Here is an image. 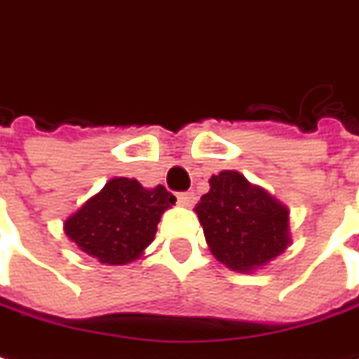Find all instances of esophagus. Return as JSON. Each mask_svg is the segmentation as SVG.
<instances>
[{"label": "esophagus", "mask_w": 359, "mask_h": 359, "mask_svg": "<svg viewBox=\"0 0 359 359\" xmlns=\"http://www.w3.org/2000/svg\"><path fill=\"white\" fill-rule=\"evenodd\" d=\"M177 198H179V204L182 205H192L196 202V194H194L192 190H188V192H179Z\"/></svg>", "instance_id": "1"}]
</instances>
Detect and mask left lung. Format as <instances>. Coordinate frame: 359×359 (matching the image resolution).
<instances>
[{"instance_id":"obj_1","label":"left lung","mask_w":359,"mask_h":359,"mask_svg":"<svg viewBox=\"0 0 359 359\" xmlns=\"http://www.w3.org/2000/svg\"><path fill=\"white\" fill-rule=\"evenodd\" d=\"M196 214L212 255L231 270L264 266L290 245L287 210L237 171L210 179Z\"/></svg>"}]
</instances>
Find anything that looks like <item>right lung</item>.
Returning <instances> with one entry per match:
<instances>
[{
  "label": "right lung",
  "mask_w": 359,
  "mask_h": 359,
  "mask_svg": "<svg viewBox=\"0 0 359 359\" xmlns=\"http://www.w3.org/2000/svg\"><path fill=\"white\" fill-rule=\"evenodd\" d=\"M177 202L165 187L151 190L134 179L109 180L72 217L66 235L89 257L107 264H128L154 241L161 214Z\"/></svg>",
  "instance_id": "add662e5"
}]
</instances>
